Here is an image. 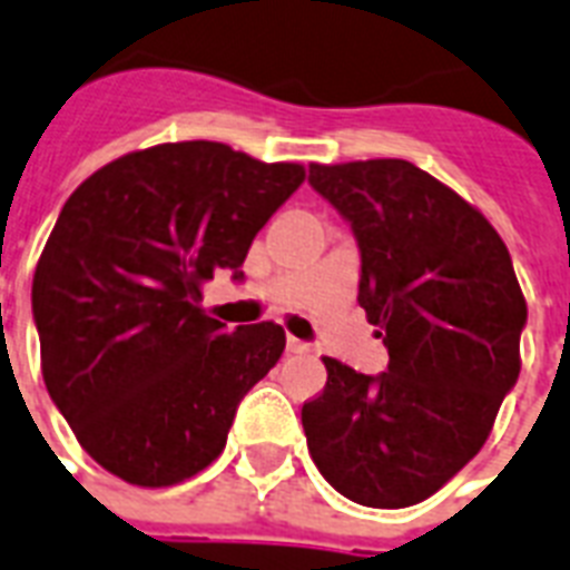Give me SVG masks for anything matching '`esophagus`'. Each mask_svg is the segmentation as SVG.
<instances>
[{"label":"esophagus","mask_w":570,"mask_h":570,"mask_svg":"<svg viewBox=\"0 0 570 570\" xmlns=\"http://www.w3.org/2000/svg\"><path fill=\"white\" fill-rule=\"evenodd\" d=\"M286 352H289V355H307V352H311V346H307V343L298 337H286Z\"/></svg>","instance_id":"obj_1"}]
</instances>
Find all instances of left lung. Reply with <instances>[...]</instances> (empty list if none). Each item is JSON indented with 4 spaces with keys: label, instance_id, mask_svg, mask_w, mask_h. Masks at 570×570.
<instances>
[{
    "label": "left lung",
    "instance_id": "obj_1",
    "mask_svg": "<svg viewBox=\"0 0 570 570\" xmlns=\"http://www.w3.org/2000/svg\"><path fill=\"white\" fill-rule=\"evenodd\" d=\"M307 183L355 233L357 304L390 355L379 375L325 357L328 384L302 407L307 450L343 497L405 509L488 441L521 373L527 302L500 233L416 165H311Z\"/></svg>",
    "mask_w": 570,
    "mask_h": 570
}]
</instances>
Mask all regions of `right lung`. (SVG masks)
I'll return each instance as SVG.
<instances>
[{"instance_id":"add662e5","label":"right lung","mask_w":570,"mask_h":570,"mask_svg":"<svg viewBox=\"0 0 570 570\" xmlns=\"http://www.w3.org/2000/svg\"><path fill=\"white\" fill-rule=\"evenodd\" d=\"M304 180L218 141L127 154L67 197L31 313L43 381L76 441L129 485L165 488L222 455L236 407L277 364L275 322L227 331L200 284L242 263Z\"/></svg>"}]
</instances>
